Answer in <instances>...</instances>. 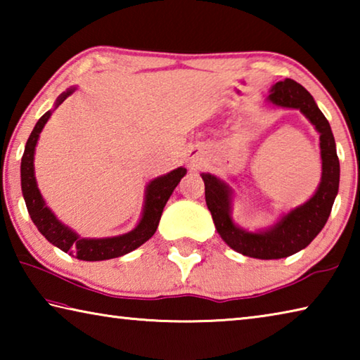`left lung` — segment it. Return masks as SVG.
<instances>
[{"label":"left lung","mask_w":360,"mask_h":360,"mask_svg":"<svg viewBox=\"0 0 360 360\" xmlns=\"http://www.w3.org/2000/svg\"><path fill=\"white\" fill-rule=\"evenodd\" d=\"M271 103L295 108L307 115L321 135L322 179L318 192L307 203L290 211L275 227L262 233H251L236 227L230 217V191L211 174H202L205 198L219 235L236 252L255 259H283L307 248L324 227L330 216L340 184V162L335 149L333 133L326 115L313 96L294 79H284L273 85L268 95Z\"/></svg>","instance_id":"left-lung-1"}]
</instances>
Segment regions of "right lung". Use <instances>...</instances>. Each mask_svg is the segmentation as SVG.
<instances>
[{"mask_svg": "<svg viewBox=\"0 0 360 360\" xmlns=\"http://www.w3.org/2000/svg\"><path fill=\"white\" fill-rule=\"evenodd\" d=\"M75 89L68 90L58 96L56 106L63 103L66 96H70ZM51 117V111H47L34 125V129L30 135L25 152L22 157L20 165V176H22V193L25 198L28 214L32 217L33 224L38 227L42 235L46 236L47 241H51L53 246L62 249L63 252H68L76 255L77 259L95 262V260H108L114 257H120V255L129 254L135 251L143 243L148 241L152 235L155 233L158 221H160L162 211L165 208L169 195L173 193L176 186L179 184L182 176L186 174V168L173 169L162 178H157L148 186L146 191V205L141 221H139L138 227L131 230L130 233L114 236V238H101V240H85L79 238V236L71 231L68 227H65L58 219L52 214V211L47 208L44 200H42L41 193L38 191L34 179V168H33V158H34V148L38 143L39 133L44 129L46 122Z\"/></svg>", "mask_w": 360, "mask_h": 360, "instance_id": "right-lung-1", "label": "right lung"}]
</instances>
